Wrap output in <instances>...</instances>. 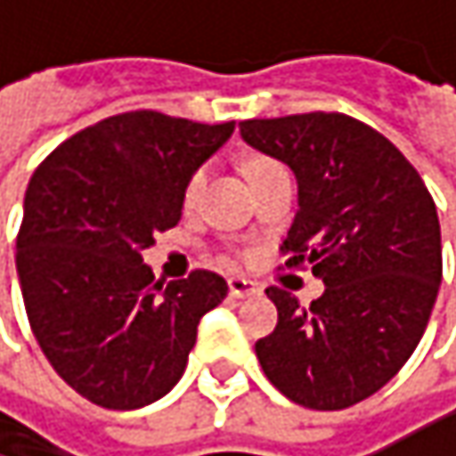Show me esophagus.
Returning <instances> with one entry per match:
<instances>
[{"instance_id": "obj_1", "label": "esophagus", "mask_w": 456, "mask_h": 456, "mask_svg": "<svg viewBox=\"0 0 456 456\" xmlns=\"http://www.w3.org/2000/svg\"><path fill=\"white\" fill-rule=\"evenodd\" d=\"M230 294L235 299H246V297H256L262 294V286L248 281V278H230Z\"/></svg>"}]
</instances>
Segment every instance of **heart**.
Returning a JSON list of instances; mask_svg holds the SVG:
<instances>
[{
    "instance_id": "b5f03b06",
    "label": "heart",
    "mask_w": 456,
    "mask_h": 456,
    "mask_svg": "<svg viewBox=\"0 0 456 456\" xmlns=\"http://www.w3.org/2000/svg\"><path fill=\"white\" fill-rule=\"evenodd\" d=\"M281 167H283V165H281L278 159L267 157V154H254V157L246 159V175L251 178V183L262 181L265 175H270V173H275V170H281ZM205 181H208V167H194V170L189 173V178H186V183H183V191H181V202H183L186 210H191V208L197 205V200H200V194H202V189H205Z\"/></svg>"
}]
</instances>
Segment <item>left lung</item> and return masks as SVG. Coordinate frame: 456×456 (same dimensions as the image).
Wrapping results in <instances>:
<instances>
[{"instance_id":"left-lung-1","label":"left lung","mask_w":456,"mask_h":456,"mask_svg":"<svg viewBox=\"0 0 456 456\" xmlns=\"http://www.w3.org/2000/svg\"><path fill=\"white\" fill-rule=\"evenodd\" d=\"M240 135L294 170L299 210L281 251L326 283L310 307L267 289L278 326L256 358L294 403L347 409L385 387L428 329L444 273L436 202L395 143L355 117L246 119Z\"/></svg>"}]
</instances>
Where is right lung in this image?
I'll use <instances>...</instances> for the list:
<instances>
[{
	"mask_svg": "<svg viewBox=\"0 0 456 456\" xmlns=\"http://www.w3.org/2000/svg\"><path fill=\"white\" fill-rule=\"evenodd\" d=\"M235 122L159 111L106 117L34 170L15 267L28 326L58 377L95 406L141 409L181 379L200 318L226 281H154L143 251L181 218V191Z\"/></svg>",
	"mask_w": 456,
	"mask_h": 456,
	"instance_id": "add662e5",
	"label": "right lung"
}]
</instances>
